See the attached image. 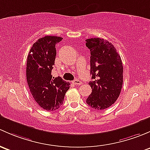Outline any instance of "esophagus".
Listing matches in <instances>:
<instances>
[{"label":"esophagus","instance_id":"1","mask_svg":"<svg viewBox=\"0 0 150 150\" xmlns=\"http://www.w3.org/2000/svg\"><path fill=\"white\" fill-rule=\"evenodd\" d=\"M81 81H80V80H78V79H76V80H74V81H73V84H75V85H77V86H79V85H80V84H81Z\"/></svg>","mask_w":150,"mask_h":150}]
</instances>
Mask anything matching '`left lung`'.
<instances>
[{"label":"left lung","instance_id":"8db88e82","mask_svg":"<svg viewBox=\"0 0 150 150\" xmlns=\"http://www.w3.org/2000/svg\"><path fill=\"white\" fill-rule=\"evenodd\" d=\"M90 50V74L89 84L92 93L86 102L96 110H104L112 105L119 97L123 85V65L116 49L106 40H86Z\"/></svg>","mask_w":150,"mask_h":150}]
</instances>
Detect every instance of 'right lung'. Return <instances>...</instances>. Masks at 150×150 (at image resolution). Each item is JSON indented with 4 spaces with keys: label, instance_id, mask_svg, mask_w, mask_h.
<instances>
[{
    "label": "right lung",
    "instance_id": "1",
    "mask_svg": "<svg viewBox=\"0 0 150 150\" xmlns=\"http://www.w3.org/2000/svg\"><path fill=\"white\" fill-rule=\"evenodd\" d=\"M63 38L45 36L38 40L29 50L27 80L29 90L38 105L46 110H55L63 104L69 83L61 77H52L56 56L55 45Z\"/></svg>",
    "mask_w": 150,
    "mask_h": 150
}]
</instances>
